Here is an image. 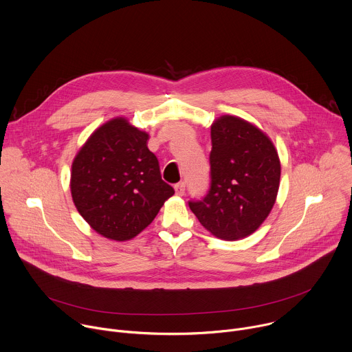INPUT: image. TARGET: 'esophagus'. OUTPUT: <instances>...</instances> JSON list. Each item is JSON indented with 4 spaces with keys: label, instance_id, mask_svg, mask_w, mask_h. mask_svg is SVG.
I'll return each mask as SVG.
<instances>
[{
    "label": "esophagus",
    "instance_id": "obj_1",
    "mask_svg": "<svg viewBox=\"0 0 352 352\" xmlns=\"http://www.w3.org/2000/svg\"><path fill=\"white\" fill-rule=\"evenodd\" d=\"M174 189H175V195L177 196H184V193H185V184L179 182V184H177L174 186Z\"/></svg>",
    "mask_w": 352,
    "mask_h": 352
}]
</instances>
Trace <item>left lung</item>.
Here are the masks:
<instances>
[{
  "instance_id": "8db88e82",
  "label": "left lung",
  "mask_w": 352,
  "mask_h": 352,
  "mask_svg": "<svg viewBox=\"0 0 352 352\" xmlns=\"http://www.w3.org/2000/svg\"><path fill=\"white\" fill-rule=\"evenodd\" d=\"M211 186L192 212L212 236L233 242L254 233L270 215L280 182V160L256 124L223 114L211 124Z\"/></svg>"
}]
</instances>
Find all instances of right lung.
I'll return each mask as SVG.
<instances>
[{
	"label": "right lung",
	"mask_w": 352,
	"mask_h": 352,
	"mask_svg": "<svg viewBox=\"0 0 352 352\" xmlns=\"http://www.w3.org/2000/svg\"><path fill=\"white\" fill-rule=\"evenodd\" d=\"M149 134L113 117L82 144L72 163L73 203L100 236L131 241L155 219L174 189L162 179Z\"/></svg>",
	"instance_id": "1"
}]
</instances>
